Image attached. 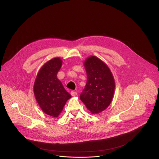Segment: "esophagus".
<instances>
[{
  "instance_id": "1",
  "label": "esophagus",
  "mask_w": 159,
  "mask_h": 159,
  "mask_svg": "<svg viewBox=\"0 0 159 159\" xmlns=\"http://www.w3.org/2000/svg\"><path fill=\"white\" fill-rule=\"evenodd\" d=\"M77 93L75 92V91H71V95L73 96V97H75Z\"/></svg>"
}]
</instances>
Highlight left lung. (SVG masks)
Returning a JSON list of instances; mask_svg holds the SVG:
<instances>
[{"label":"left lung","mask_w":159,"mask_h":159,"mask_svg":"<svg viewBox=\"0 0 159 159\" xmlns=\"http://www.w3.org/2000/svg\"><path fill=\"white\" fill-rule=\"evenodd\" d=\"M84 66L87 82L80 97L91 113L98 114L112 102L115 89L113 75L108 66L95 56L88 57Z\"/></svg>","instance_id":"1"}]
</instances>
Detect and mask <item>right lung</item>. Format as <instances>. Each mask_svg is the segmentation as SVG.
Segmentation results:
<instances>
[{"label":"right lung","instance_id":"add662e5","mask_svg":"<svg viewBox=\"0 0 159 159\" xmlns=\"http://www.w3.org/2000/svg\"><path fill=\"white\" fill-rule=\"evenodd\" d=\"M60 57L53 58L39 70L34 84V93L45 113L57 117L71 95L64 88L57 75L62 67Z\"/></svg>","mask_w":159,"mask_h":159}]
</instances>
